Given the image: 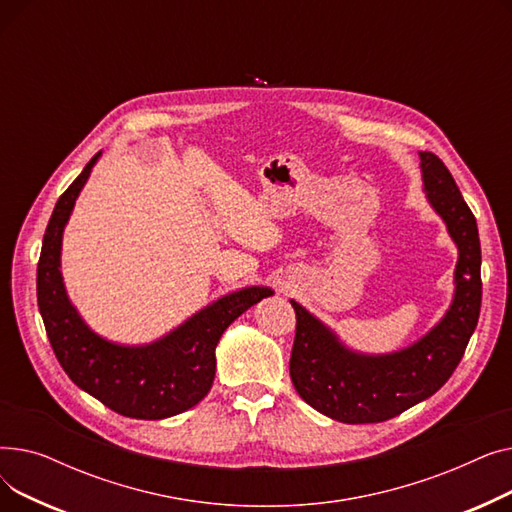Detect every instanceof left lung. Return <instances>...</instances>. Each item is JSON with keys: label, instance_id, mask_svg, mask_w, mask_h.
<instances>
[{"label": "left lung", "instance_id": "left-lung-1", "mask_svg": "<svg viewBox=\"0 0 512 512\" xmlns=\"http://www.w3.org/2000/svg\"><path fill=\"white\" fill-rule=\"evenodd\" d=\"M423 193L459 251L454 297L438 324L417 342L386 355L348 348L301 303L290 355L294 390L321 415L340 423H380L436 394L461 363L481 309L477 222L452 174L434 153L419 151Z\"/></svg>", "mask_w": 512, "mask_h": 512}]
</instances>
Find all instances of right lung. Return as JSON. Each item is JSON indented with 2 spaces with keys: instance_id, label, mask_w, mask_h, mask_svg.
Returning a JSON list of instances; mask_svg holds the SVG:
<instances>
[{
  "instance_id": "obj_1",
  "label": "right lung",
  "mask_w": 512,
  "mask_h": 512,
  "mask_svg": "<svg viewBox=\"0 0 512 512\" xmlns=\"http://www.w3.org/2000/svg\"><path fill=\"white\" fill-rule=\"evenodd\" d=\"M99 157L101 151L58 199L43 236L37 303L45 332L68 378L105 407L132 419L174 417L207 396L215 346L226 328L274 290L247 286L228 292L149 344H118L93 332L72 305L60 267L64 228Z\"/></svg>"
}]
</instances>
